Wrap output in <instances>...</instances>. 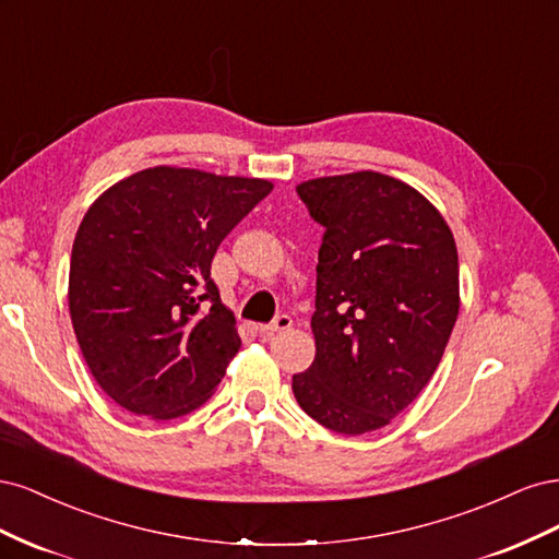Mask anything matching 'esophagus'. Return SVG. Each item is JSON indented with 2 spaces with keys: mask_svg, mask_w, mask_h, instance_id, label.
Listing matches in <instances>:
<instances>
[{
  "mask_svg": "<svg viewBox=\"0 0 559 559\" xmlns=\"http://www.w3.org/2000/svg\"><path fill=\"white\" fill-rule=\"evenodd\" d=\"M292 324H294V321H292L289 314H280V317H275L273 321H270V324H259L257 331H259L261 335L270 337V335H275V333H280V331L292 329Z\"/></svg>",
  "mask_w": 559,
  "mask_h": 559,
  "instance_id": "esophagus-1",
  "label": "esophagus"
}]
</instances>
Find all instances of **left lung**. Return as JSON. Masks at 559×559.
<instances>
[{"label":"left lung","instance_id":"8db88e82","mask_svg":"<svg viewBox=\"0 0 559 559\" xmlns=\"http://www.w3.org/2000/svg\"><path fill=\"white\" fill-rule=\"evenodd\" d=\"M324 226L312 314L314 361L294 376L298 405L321 427H386L436 373L460 314V259L431 202L373 170L296 186Z\"/></svg>","mask_w":559,"mask_h":559}]
</instances>
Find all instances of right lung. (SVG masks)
I'll use <instances>...</instances> for the list:
<instances>
[{
    "label": "right lung",
    "instance_id": "obj_1",
    "mask_svg": "<svg viewBox=\"0 0 559 559\" xmlns=\"http://www.w3.org/2000/svg\"><path fill=\"white\" fill-rule=\"evenodd\" d=\"M270 191L267 179L158 165L88 207L67 298L95 382L128 413L175 419L214 394L240 335L212 259Z\"/></svg>",
    "mask_w": 559,
    "mask_h": 559
}]
</instances>
